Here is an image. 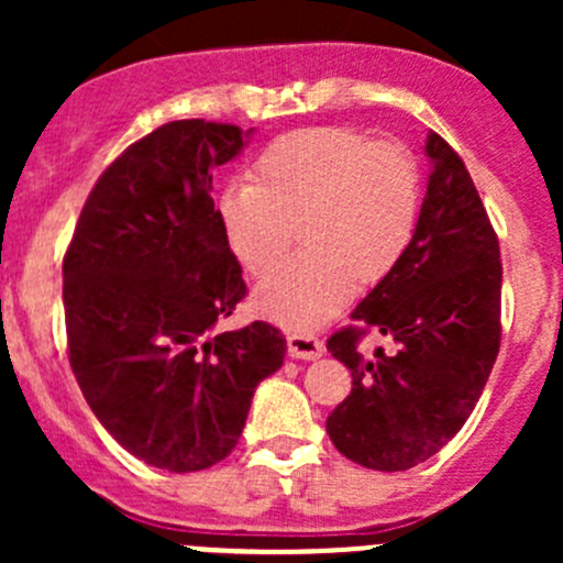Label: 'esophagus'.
<instances>
[{"instance_id": "obj_1", "label": "esophagus", "mask_w": 563, "mask_h": 563, "mask_svg": "<svg viewBox=\"0 0 563 563\" xmlns=\"http://www.w3.org/2000/svg\"><path fill=\"white\" fill-rule=\"evenodd\" d=\"M288 356L291 360H318V356H323V343L313 334L294 332L288 334Z\"/></svg>"}]
</instances>
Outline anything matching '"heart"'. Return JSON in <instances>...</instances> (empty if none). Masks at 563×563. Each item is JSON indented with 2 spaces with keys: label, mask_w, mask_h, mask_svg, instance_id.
I'll use <instances>...</instances> for the list:
<instances>
[{
  "label": "heart",
  "mask_w": 563,
  "mask_h": 563,
  "mask_svg": "<svg viewBox=\"0 0 563 563\" xmlns=\"http://www.w3.org/2000/svg\"><path fill=\"white\" fill-rule=\"evenodd\" d=\"M218 220L250 275L269 272L302 225L310 250L264 277L253 305L288 329H316L345 308L356 277L382 280L406 255L419 220V168L397 141L297 130L261 152L253 181L223 187Z\"/></svg>",
  "instance_id": "b5f03b06"
}]
</instances>
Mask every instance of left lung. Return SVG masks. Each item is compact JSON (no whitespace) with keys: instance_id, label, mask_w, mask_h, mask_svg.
<instances>
[{"instance_id":"1","label":"left lung","mask_w":563,"mask_h":563,"mask_svg":"<svg viewBox=\"0 0 563 563\" xmlns=\"http://www.w3.org/2000/svg\"><path fill=\"white\" fill-rule=\"evenodd\" d=\"M428 192L406 255L327 349L351 371V395L329 413L338 452L373 471L433 457L474 411L501 345V253L468 168L430 130ZM365 328L396 340L365 361Z\"/></svg>"}]
</instances>
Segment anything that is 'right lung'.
Listing matches in <instances>:
<instances>
[{"label":"right lung","instance_id":"add662e5","mask_svg":"<svg viewBox=\"0 0 563 563\" xmlns=\"http://www.w3.org/2000/svg\"><path fill=\"white\" fill-rule=\"evenodd\" d=\"M250 135L179 119L135 141L89 192L62 264L70 367L89 408L130 455L174 474L231 455L255 387L286 356L266 321L218 332L247 286L212 172Z\"/></svg>","mask_w":563,"mask_h":563}]
</instances>
